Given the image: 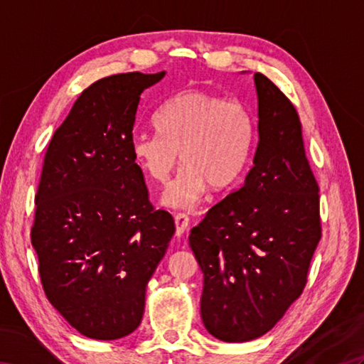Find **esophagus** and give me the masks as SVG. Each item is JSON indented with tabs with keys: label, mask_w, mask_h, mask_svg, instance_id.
Wrapping results in <instances>:
<instances>
[{
	"label": "esophagus",
	"mask_w": 364,
	"mask_h": 364,
	"mask_svg": "<svg viewBox=\"0 0 364 364\" xmlns=\"http://www.w3.org/2000/svg\"><path fill=\"white\" fill-rule=\"evenodd\" d=\"M175 225H176V236H183L184 231L189 227V218L186 214H176L175 215Z\"/></svg>",
	"instance_id": "obj_1"
}]
</instances>
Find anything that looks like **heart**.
Masks as SVG:
<instances>
[{"label":"heart","mask_w":364,"mask_h":364,"mask_svg":"<svg viewBox=\"0 0 364 364\" xmlns=\"http://www.w3.org/2000/svg\"><path fill=\"white\" fill-rule=\"evenodd\" d=\"M158 133H136L131 156L154 183L166 184L181 159L186 167L164 192V203L192 208L208 189L233 186L249 164L255 123L241 103L202 89H184L154 114Z\"/></svg>","instance_id":"1"}]
</instances>
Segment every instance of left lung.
Wrapping results in <instances>:
<instances>
[{"instance_id":"left-lung-1","label":"left lung","mask_w":364,"mask_h":364,"mask_svg":"<svg viewBox=\"0 0 364 364\" xmlns=\"http://www.w3.org/2000/svg\"><path fill=\"white\" fill-rule=\"evenodd\" d=\"M244 73V72H242ZM258 144L242 186L191 230L203 272L200 313L225 343L257 339L305 288L321 239L319 186L306 159L296 107L264 75H253Z\"/></svg>"}]
</instances>
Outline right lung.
Masks as SVG:
<instances>
[{
  "label": "right lung",
  "instance_id": "add662e5",
  "mask_svg": "<svg viewBox=\"0 0 364 364\" xmlns=\"http://www.w3.org/2000/svg\"><path fill=\"white\" fill-rule=\"evenodd\" d=\"M166 72L112 75L76 100L45 154L31 242L50 304L81 335L141 326L151 275L175 233L131 156L141 94Z\"/></svg>",
  "mask_w": 364,
  "mask_h": 364
}]
</instances>
